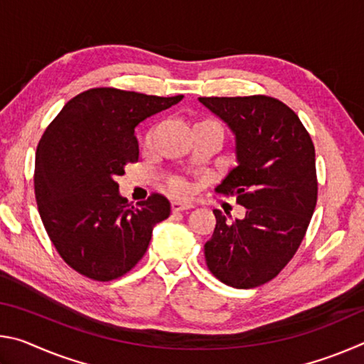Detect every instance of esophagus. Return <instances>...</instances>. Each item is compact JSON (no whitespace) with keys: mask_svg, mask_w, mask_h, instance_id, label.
I'll list each match as a JSON object with an SVG mask.
<instances>
[{"mask_svg":"<svg viewBox=\"0 0 364 364\" xmlns=\"http://www.w3.org/2000/svg\"><path fill=\"white\" fill-rule=\"evenodd\" d=\"M191 207H193V205L184 204V202H181V200H173V202H171V210H173V212L188 210V208H191Z\"/></svg>","mask_w":364,"mask_h":364,"instance_id":"esophagus-1","label":"esophagus"}]
</instances>
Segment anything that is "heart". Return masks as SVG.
Segmentation results:
<instances>
[{
  "instance_id": "1",
  "label": "heart",
  "mask_w": 364,
  "mask_h": 364,
  "mask_svg": "<svg viewBox=\"0 0 364 364\" xmlns=\"http://www.w3.org/2000/svg\"><path fill=\"white\" fill-rule=\"evenodd\" d=\"M204 123H217V122H213V120H202V122H197L196 125H204ZM149 139H151V134L149 136H147V143H149ZM170 191L173 194H178V196H184L188 193V186H186V183H184L183 180H173L170 183Z\"/></svg>"
}]
</instances>
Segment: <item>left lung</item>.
Instances as JSON below:
<instances>
[{
    "instance_id": "left-lung-1",
    "label": "left lung",
    "mask_w": 364,
    "mask_h": 364,
    "mask_svg": "<svg viewBox=\"0 0 364 364\" xmlns=\"http://www.w3.org/2000/svg\"><path fill=\"white\" fill-rule=\"evenodd\" d=\"M234 136L237 167L217 191L237 196L241 220L217 225L204 245L208 269L226 286L250 289L274 278L297 252L315 212V146L297 114L268 96L199 97Z\"/></svg>"
}]
</instances>
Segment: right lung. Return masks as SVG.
<instances>
[{
	"instance_id": "obj_1",
	"label": "right lung",
	"mask_w": 364,
	"mask_h": 364,
	"mask_svg": "<svg viewBox=\"0 0 364 364\" xmlns=\"http://www.w3.org/2000/svg\"><path fill=\"white\" fill-rule=\"evenodd\" d=\"M183 96L95 88L65 104L36 147L35 197L49 239L67 264L96 281L130 271L146 254L170 202L152 194L132 207L115 176L138 162L134 128Z\"/></svg>"
}]
</instances>
